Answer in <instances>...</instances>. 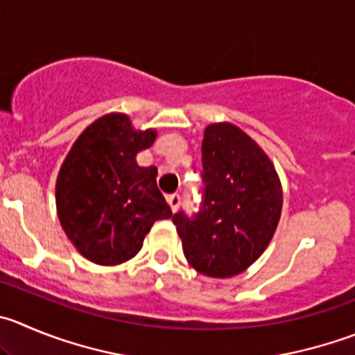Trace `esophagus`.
Masks as SVG:
<instances>
[{
	"instance_id": "obj_1",
	"label": "esophagus",
	"mask_w": 355,
	"mask_h": 355,
	"mask_svg": "<svg viewBox=\"0 0 355 355\" xmlns=\"http://www.w3.org/2000/svg\"><path fill=\"white\" fill-rule=\"evenodd\" d=\"M167 202H168V205H171V209L172 211H178V209H180V205H181V197H180V193H172V195H168L167 197Z\"/></svg>"
}]
</instances>
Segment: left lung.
<instances>
[{
	"instance_id": "1",
	"label": "left lung",
	"mask_w": 355,
	"mask_h": 355,
	"mask_svg": "<svg viewBox=\"0 0 355 355\" xmlns=\"http://www.w3.org/2000/svg\"><path fill=\"white\" fill-rule=\"evenodd\" d=\"M204 204L198 214L172 216L188 263L202 275L228 279L265 252L282 211L275 165L237 125L205 127L202 139Z\"/></svg>"
}]
</instances>
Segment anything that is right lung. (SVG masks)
I'll return each mask as SVG.
<instances>
[{
	"label": "right lung",
	"mask_w": 355,
	"mask_h": 355,
	"mask_svg": "<svg viewBox=\"0 0 355 355\" xmlns=\"http://www.w3.org/2000/svg\"><path fill=\"white\" fill-rule=\"evenodd\" d=\"M155 139V129H134L125 113H107L80 134L64 158L55 183L57 216L89 261H129L153 223L172 216L157 187V167L136 160Z\"/></svg>",
	"instance_id": "obj_1"
}]
</instances>
